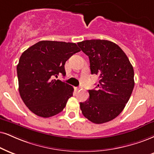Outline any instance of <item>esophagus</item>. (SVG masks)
Instances as JSON below:
<instances>
[{
  "label": "esophagus",
  "instance_id": "1",
  "mask_svg": "<svg viewBox=\"0 0 154 154\" xmlns=\"http://www.w3.org/2000/svg\"><path fill=\"white\" fill-rule=\"evenodd\" d=\"M81 89V87H75V90L76 91H80Z\"/></svg>",
  "mask_w": 154,
  "mask_h": 154
}]
</instances>
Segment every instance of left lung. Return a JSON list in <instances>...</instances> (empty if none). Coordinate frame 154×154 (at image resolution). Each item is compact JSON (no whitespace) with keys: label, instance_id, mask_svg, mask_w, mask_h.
<instances>
[{"label":"left lung","instance_id":"1","mask_svg":"<svg viewBox=\"0 0 154 154\" xmlns=\"http://www.w3.org/2000/svg\"><path fill=\"white\" fill-rule=\"evenodd\" d=\"M87 55L91 74L99 76L96 90H88L89 98L80 103L83 115L94 123L117 117L126 106L134 87V71L122 49L107 40H86L77 43Z\"/></svg>","mask_w":154,"mask_h":154}]
</instances>
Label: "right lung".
Returning <instances> with one entry per match:
<instances>
[{
  "instance_id": "add662e5",
  "label": "right lung",
  "mask_w": 154,
  "mask_h": 154,
  "mask_svg": "<svg viewBox=\"0 0 154 154\" xmlns=\"http://www.w3.org/2000/svg\"><path fill=\"white\" fill-rule=\"evenodd\" d=\"M80 51L73 43L41 41L23 53L17 66L18 90L30 111L48 118L63 110L73 88L54 78L66 75V60Z\"/></svg>"
}]
</instances>
